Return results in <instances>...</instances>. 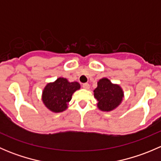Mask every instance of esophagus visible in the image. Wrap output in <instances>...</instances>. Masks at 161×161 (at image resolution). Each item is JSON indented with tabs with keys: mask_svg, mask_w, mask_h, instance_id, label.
<instances>
[{
	"mask_svg": "<svg viewBox=\"0 0 161 161\" xmlns=\"http://www.w3.org/2000/svg\"><path fill=\"white\" fill-rule=\"evenodd\" d=\"M82 87H83L84 89H86V90H89L90 89V84L89 83H83L82 84Z\"/></svg>",
	"mask_w": 161,
	"mask_h": 161,
	"instance_id": "1",
	"label": "esophagus"
}]
</instances>
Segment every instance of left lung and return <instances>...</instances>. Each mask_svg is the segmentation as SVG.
Returning a JSON list of instances; mask_svg holds the SVG:
<instances>
[{
  "mask_svg": "<svg viewBox=\"0 0 161 161\" xmlns=\"http://www.w3.org/2000/svg\"><path fill=\"white\" fill-rule=\"evenodd\" d=\"M123 91L118 85H114L109 79L103 78L97 82V87L94 90V97L98 101L99 109L110 111L121 103L123 98Z\"/></svg>",
  "mask_w": 161,
  "mask_h": 161,
  "instance_id": "obj_1",
  "label": "left lung"
}]
</instances>
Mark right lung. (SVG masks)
I'll return each instance as SVG.
<instances>
[{
	"mask_svg": "<svg viewBox=\"0 0 161 161\" xmlns=\"http://www.w3.org/2000/svg\"><path fill=\"white\" fill-rule=\"evenodd\" d=\"M80 88L79 82H69L64 78H59L53 83L46 86L43 92V102L47 108L53 112H61L67 109L75 91Z\"/></svg>",
	"mask_w": 161,
	"mask_h": 161,
	"instance_id": "1",
	"label": "right lung"
}]
</instances>
